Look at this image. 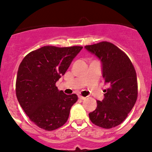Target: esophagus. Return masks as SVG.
I'll use <instances>...</instances> for the list:
<instances>
[{
    "label": "esophagus",
    "instance_id": "obj_1",
    "mask_svg": "<svg viewBox=\"0 0 152 152\" xmlns=\"http://www.w3.org/2000/svg\"><path fill=\"white\" fill-rule=\"evenodd\" d=\"M78 99H81V100H84V99H86V97L82 96H81V95H78Z\"/></svg>",
    "mask_w": 152,
    "mask_h": 152
}]
</instances>
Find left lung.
<instances>
[{
	"label": "left lung",
	"instance_id": "left-lung-1",
	"mask_svg": "<svg viewBox=\"0 0 152 152\" xmlns=\"http://www.w3.org/2000/svg\"><path fill=\"white\" fill-rule=\"evenodd\" d=\"M85 48L101 61L103 77L109 85L104 99L97 101L96 109L88 114L90 120L102 128H113L124 121L137 102L136 71L126 54L113 43L103 41Z\"/></svg>",
	"mask_w": 152,
	"mask_h": 152
}]
</instances>
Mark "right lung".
<instances>
[{"instance_id": "obj_1", "label": "right lung", "mask_w": 152, "mask_h": 152, "mask_svg": "<svg viewBox=\"0 0 152 152\" xmlns=\"http://www.w3.org/2000/svg\"><path fill=\"white\" fill-rule=\"evenodd\" d=\"M82 48L43 46L27 54L20 63L15 83L17 99L31 121L40 128L53 131L67 121L78 96L58 90L56 83Z\"/></svg>"}]
</instances>
